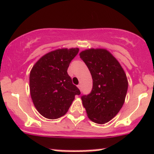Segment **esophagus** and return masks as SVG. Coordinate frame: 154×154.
I'll use <instances>...</instances> for the list:
<instances>
[{"instance_id": "obj_1", "label": "esophagus", "mask_w": 154, "mask_h": 154, "mask_svg": "<svg viewBox=\"0 0 154 154\" xmlns=\"http://www.w3.org/2000/svg\"><path fill=\"white\" fill-rule=\"evenodd\" d=\"M77 86H78V88H79V89H80V91L82 90V85H81V84H79V85H78Z\"/></svg>"}]
</instances>
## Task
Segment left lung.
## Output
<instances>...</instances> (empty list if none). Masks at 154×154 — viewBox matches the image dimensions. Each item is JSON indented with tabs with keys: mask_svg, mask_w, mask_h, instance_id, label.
<instances>
[{
	"mask_svg": "<svg viewBox=\"0 0 154 154\" xmlns=\"http://www.w3.org/2000/svg\"><path fill=\"white\" fill-rule=\"evenodd\" d=\"M80 57L89 68L93 81L91 93L82 97L89 119L103 124L114 118L123 106L128 80L122 65L105 49L81 51Z\"/></svg>",
	"mask_w": 154,
	"mask_h": 154,
	"instance_id": "1",
	"label": "left lung"
}]
</instances>
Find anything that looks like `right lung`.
I'll return each instance as SVG.
<instances>
[{"instance_id":"obj_1","label":"right lung","mask_w":154,"mask_h":154,"mask_svg":"<svg viewBox=\"0 0 154 154\" xmlns=\"http://www.w3.org/2000/svg\"><path fill=\"white\" fill-rule=\"evenodd\" d=\"M79 51V48L55 49L41 57L31 69L30 96L36 110L45 118L63 116L75 96L81 94L67 71Z\"/></svg>"}]
</instances>
